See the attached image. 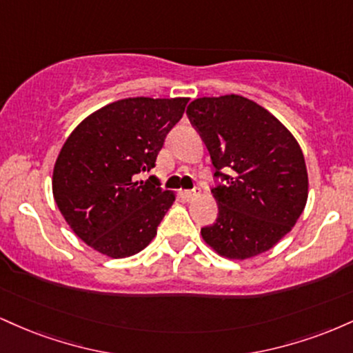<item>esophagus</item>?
I'll use <instances>...</instances> for the list:
<instances>
[{
    "label": "esophagus",
    "instance_id": "esophagus-1",
    "mask_svg": "<svg viewBox=\"0 0 353 353\" xmlns=\"http://www.w3.org/2000/svg\"><path fill=\"white\" fill-rule=\"evenodd\" d=\"M199 196V189H190V190H184V197L185 199H194V197Z\"/></svg>",
    "mask_w": 353,
    "mask_h": 353
}]
</instances>
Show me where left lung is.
I'll return each mask as SVG.
<instances>
[{
	"mask_svg": "<svg viewBox=\"0 0 353 353\" xmlns=\"http://www.w3.org/2000/svg\"><path fill=\"white\" fill-rule=\"evenodd\" d=\"M188 114L208 145L214 176L225 181L212 189L219 214L201 229L202 239L232 261L267 252L307 204L309 176L297 139L265 108L239 94L194 99Z\"/></svg>",
	"mask_w": 353,
	"mask_h": 353,
	"instance_id": "left-lung-1",
	"label": "left lung"
}]
</instances>
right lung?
I'll use <instances>...</instances> for the list:
<instances>
[{
  "mask_svg": "<svg viewBox=\"0 0 353 353\" xmlns=\"http://www.w3.org/2000/svg\"><path fill=\"white\" fill-rule=\"evenodd\" d=\"M189 98H128L76 125L52 169V196L72 232L112 259L131 257L157 234L176 194L149 172Z\"/></svg>",
  "mask_w": 353,
  "mask_h": 353,
  "instance_id": "add662e5",
  "label": "right lung"
}]
</instances>
